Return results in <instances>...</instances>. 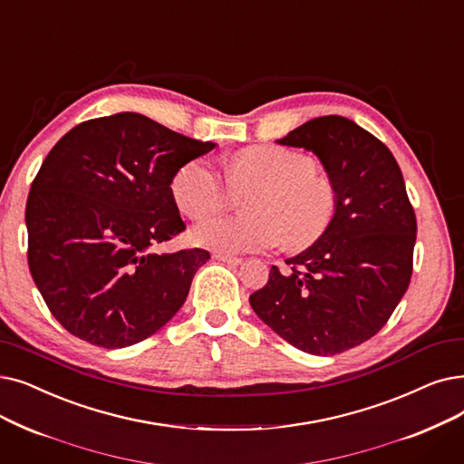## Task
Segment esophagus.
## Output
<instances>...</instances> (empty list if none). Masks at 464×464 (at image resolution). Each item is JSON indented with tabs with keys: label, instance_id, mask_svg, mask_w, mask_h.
<instances>
[{
	"label": "esophagus",
	"instance_id": "34e87169",
	"mask_svg": "<svg viewBox=\"0 0 464 464\" xmlns=\"http://www.w3.org/2000/svg\"><path fill=\"white\" fill-rule=\"evenodd\" d=\"M214 259L218 261H224V264H229V266H238L243 264V257H237V256H231V254H221V252H214L212 256Z\"/></svg>",
	"mask_w": 464,
	"mask_h": 464
}]
</instances>
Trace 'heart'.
Masks as SVG:
<instances>
[{"label":"heart","instance_id":"1","mask_svg":"<svg viewBox=\"0 0 464 464\" xmlns=\"http://www.w3.org/2000/svg\"><path fill=\"white\" fill-rule=\"evenodd\" d=\"M231 188L254 186L246 216H218L193 231L197 245L240 254L271 248H305L326 233L337 210V189L314 159L282 146H252L226 167ZM172 197L186 216L198 219L226 205L227 189L207 160H191L172 179Z\"/></svg>","mask_w":464,"mask_h":464}]
</instances>
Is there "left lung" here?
I'll use <instances>...</instances> for the list:
<instances>
[{
    "mask_svg": "<svg viewBox=\"0 0 464 464\" xmlns=\"http://www.w3.org/2000/svg\"><path fill=\"white\" fill-rule=\"evenodd\" d=\"M313 151L337 189L330 227L271 267L254 313L290 345L339 354L373 337L406 294L417 237L404 176L389 148L341 115L314 117L276 140Z\"/></svg>",
    "mask_w": 464,
    "mask_h": 464,
    "instance_id": "obj_1",
    "label": "left lung"
}]
</instances>
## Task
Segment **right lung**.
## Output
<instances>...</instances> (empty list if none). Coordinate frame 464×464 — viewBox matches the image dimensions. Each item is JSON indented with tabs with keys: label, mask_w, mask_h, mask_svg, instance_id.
<instances>
[{
	"label": "right lung",
	"mask_w": 464,
	"mask_h": 464,
	"mask_svg": "<svg viewBox=\"0 0 464 464\" xmlns=\"http://www.w3.org/2000/svg\"><path fill=\"white\" fill-rule=\"evenodd\" d=\"M216 146L121 111L73 127L49 151L26 203L28 266L72 335L123 349L184 305L210 254L157 248L186 229L176 172Z\"/></svg>",
	"instance_id": "1"
}]
</instances>
